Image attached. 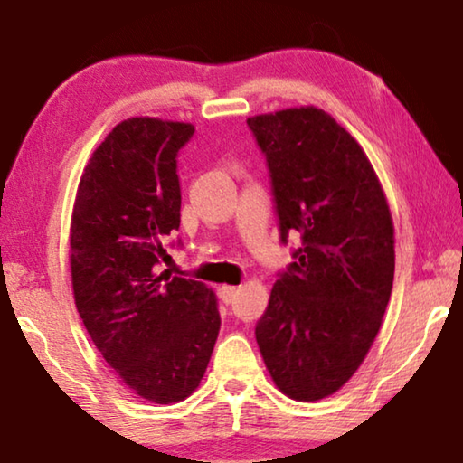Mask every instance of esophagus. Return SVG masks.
Listing matches in <instances>:
<instances>
[{
  "instance_id": "34e87169",
  "label": "esophagus",
  "mask_w": 463,
  "mask_h": 463,
  "mask_svg": "<svg viewBox=\"0 0 463 463\" xmlns=\"http://www.w3.org/2000/svg\"><path fill=\"white\" fill-rule=\"evenodd\" d=\"M237 294H239V288H235V286H222L220 288V298L224 300L226 305H231L232 300L237 298Z\"/></svg>"
}]
</instances>
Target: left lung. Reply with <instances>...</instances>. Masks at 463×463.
Instances as JSON below:
<instances>
[{"instance_id":"left-lung-1","label":"left lung","mask_w":463,"mask_h":463,"mask_svg":"<svg viewBox=\"0 0 463 463\" xmlns=\"http://www.w3.org/2000/svg\"><path fill=\"white\" fill-rule=\"evenodd\" d=\"M267 156L281 243L300 235L256 324L275 385L313 402L341 390L371 349L390 303L393 222L360 144L324 109L248 118Z\"/></svg>"}]
</instances>
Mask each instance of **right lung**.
Instances as JSON below:
<instances>
[{"mask_svg":"<svg viewBox=\"0 0 463 463\" xmlns=\"http://www.w3.org/2000/svg\"><path fill=\"white\" fill-rule=\"evenodd\" d=\"M193 133L188 122L122 120L92 152L71 213L80 317L122 383L154 404L199 387L220 332L205 283L158 273L165 237L180 228L177 152Z\"/></svg>","mask_w":463,"mask_h":463,"instance_id":"add662e5","label":"right lung"}]
</instances>
